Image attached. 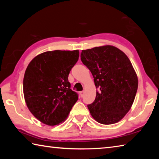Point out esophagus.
I'll return each instance as SVG.
<instances>
[{
	"mask_svg": "<svg viewBox=\"0 0 159 159\" xmlns=\"http://www.w3.org/2000/svg\"><path fill=\"white\" fill-rule=\"evenodd\" d=\"M84 94H85L84 91H80V97H81V98H83V95H84Z\"/></svg>",
	"mask_w": 159,
	"mask_h": 159,
	"instance_id": "1",
	"label": "esophagus"
}]
</instances>
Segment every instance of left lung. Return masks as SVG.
Instances as JSON below:
<instances>
[{
  "label": "left lung",
  "mask_w": 159,
  "mask_h": 159,
  "mask_svg": "<svg viewBox=\"0 0 159 159\" xmlns=\"http://www.w3.org/2000/svg\"><path fill=\"white\" fill-rule=\"evenodd\" d=\"M80 59L89 69L97 90L90 115L104 125L119 122L130 111L138 88V76L127 55L113 45L83 50Z\"/></svg>",
  "instance_id": "1"
}]
</instances>
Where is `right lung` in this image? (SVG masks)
<instances>
[{
  "label": "right lung",
  "instance_id": "right-lung-1",
  "mask_svg": "<svg viewBox=\"0 0 159 159\" xmlns=\"http://www.w3.org/2000/svg\"><path fill=\"white\" fill-rule=\"evenodd\" d=\"M79 57V50L47 51L36 56L26 67L25 100L31 114L44 124L54 126L64 122L77 102L68 76Z\"/></svg>",
  "mask_w": 159,
  "mask_h": 159
}]
</instances>
